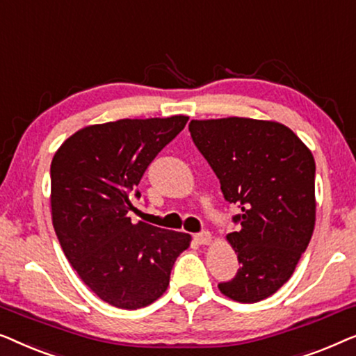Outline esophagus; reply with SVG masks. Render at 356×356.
Returning a JSON list of instances; mask_svg holds the SVG:
<instances>
[{
    "instance_id": "34e87169",
    "label": "esophagus",
    "mask_w": 356,
    "mask_h": 356,
    "mask_svg": "<svg viewBox=\"0 0 356 356\" xmlns=\"http://www.w3.org/2000/svg\"><path fill=\"white\" fill-rule=\"evenodd\" d=\"M193 238L197 240V242L200 243V245H208L209 242H211V234L209 232H207V230H203V232H200V234H195L193 235Z\"/></svg>"
}]
</instances>
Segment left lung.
Wrapping results in <instances>:
<instances>
[{"instance_id":"8db88e82","label":"left lung","mask_w":356,"mask_h":356,"mask_svg":"<svg viewBox=\"0 0 356 356\" xmlns=\"http://www.w3.org/2000/svg\"><path fill=\"white\" fill-rule=\"evenodd\" d=\"M193 143L216 174L224 198L240 208L227 235L240 268L219 290L240 303L276 293L295 271L316 221L314 158L289 127L224 118L188 124Z\"/></svg>"}]
</instances>
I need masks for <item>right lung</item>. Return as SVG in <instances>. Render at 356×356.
<instances>
[{
  "instance_id": "right-lung-1",
  "label": "right lung",
  "mask_w": 356,
  "mask_h": 356,
  "mask_svg": "<svg viewBox=\"0 0 356 356\" xmlns=\"http://www.w3.org/2000/svg\"><path fill=\"white\" fill-rule=\"evenodd\" d=\"M187 116L119 119L77 130L51 161L53 227L79 277L103 302L137 309L166 292L188 234L132 224L137 185Z\"/></svg>"
}]
</instances>
